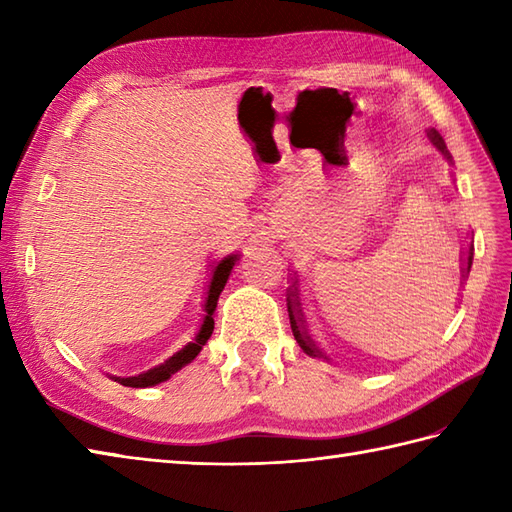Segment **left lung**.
Masks as SVG:
<instances>
[{"label":"left lung","mask_w":512,"mask_h":512,"mask_svg":"<svg viewBox=\"0 0 512 512\" xmlns=\"http://www.w3.org/2000/svg\"><path fill=\"white\" fill-rule=\"evenodd\" d=\"M431 136V140L433 143H436V147L442 151L444 156H449L447 154V147H444V143H442V138H440V134L438 132H431L429 134ZM471 264H473V248L469 250V257H466V273H469L471 270ZM290 297H295V295H290ZM288 297V314H290V328H292V334H295V339H297V343L301 345V350L306 352V354H310V356H323L317 347H314V343H312V339L310 336L301 330V317H299V303H297V299H290Z\"/></svg>","instance_id":"8db88e82"}]
</instances>
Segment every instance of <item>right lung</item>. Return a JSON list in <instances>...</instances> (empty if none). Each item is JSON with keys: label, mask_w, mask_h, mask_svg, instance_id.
Returning <instances> with one entry per match:
<instances>
[{"label": "right lung", "mask_w": 512, "mask_h": 512, "mask_svg": "<svg viewBox=\"0 0 512 512\" xmlns=\"http://www.w3.org/2000/svg\"><path fill=\"white\" fill-rule=\"evenodd\" d=\"M235 259H237V255H228L213 270V279H211V286H209V297H206V306H204L206 317H204V323H202L198 336H195V339L189 345H184L180 352L173 354L169 361H165V363L154 367V369H149V372L138 374V376H129V378H114V380H118V383L125 385V387H151V385L162 383V380H167L171 374H176L180 367L191 363L193 358L200 354L202 345L209 341V336L213 334V310L217 306V299H220V292L226 286L228 275H231V270L235 266Z\"/></svg>", "instance_id": "add662e5"}]
</instances>
